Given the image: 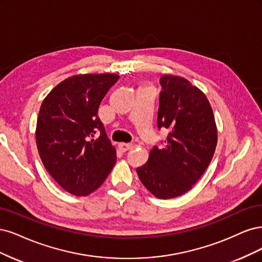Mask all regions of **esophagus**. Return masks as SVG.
Segmentation results:
<instances>
[{"instance_id": "34e87169", "label": "esophagus", "mask_w": 262, "mask_h": 262, "mask_svg": "<svg viewBox=\"0 0 262 262\" xmlns=\"http://www.w3.org/2000/svg\"><path fill=\"white\" fill-rule=\"evenodd\" d=\"M119 148L122 151V152H126V151H128L133 148L132 143H125V142H121L119 143Z\"/></svg>"}]
</instances>
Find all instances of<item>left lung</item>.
I'll return each mask as SVG.
<instances>
[{"label": "left lung", "instance_id": "1", "mask_svg": "<svg viewBox=\"0 0 262 262\" xmlns=\"http://www.w3.org/2000/svg\"><path fill=\"white\" fill-rule=\"evenodd\" d=\"M158 127L170 129L163 148L150 150L136 171L141 183L159 199L187 192L205 173L214 155L217 129L206 95L180 76L160 79Z\"/></svg>", "mask_w": 262, "mask_h": 262}]
</instances>
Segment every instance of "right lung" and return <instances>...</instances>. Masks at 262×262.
Returning <instances> with one entry per match:
<instances>
[{
  "label": "right lung",
  "mask_w": 262,
  "mask_h": 262,
  "mask_svg": "<svg viewBox=\"0 0 262 262\" xmlns=\"http://www.w3.org/2000/svg\"><path fill=\"white\" fill-rule=\"evenodd\" d=\"M119 78L116 74L72 76L41 104L36 128L39 156L49 174L72 195L87 196L98 189L116 162L98 108Z\"/></svg>",
  "instance_id": "1"
}]
</instances>
